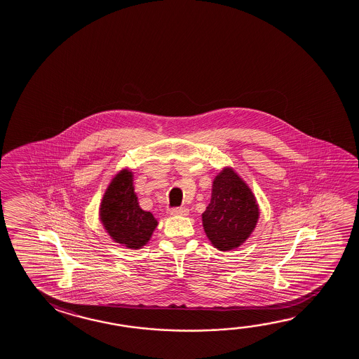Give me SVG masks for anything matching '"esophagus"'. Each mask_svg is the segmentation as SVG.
Masks as SVG:
<instances>
[{
    "mask_svg": "<svg viewBox=\"0 0 359 359\" xmlns=\"http://www.w3.org/2000/svg\"><path fill=\"white\" fill-rule=\"evenodd\" d=\"M171 215H174V217H187L189 214L188 208H174V209H171L170 212Z\"/></svg>",
    "mask_w": 359,
    "mask_h": 359,
    "instance_id": "esophagus-1",
    "label": "esophagus"
}]
</instances>
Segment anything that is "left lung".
Returning a JSON list of instances; mask_svg holds the SVG:
<instances>
[{
    "instance_id": "left-lung-1",
    "label": "left lung",
    "mask_w": 359,
    "mask_h": 359,
    "mask_svg": "<svg viewBox=\"0 0 359 359\" xmlns=\"http://www.w3.org/2000/svg\"><path fill=\"white\" fill-rule=\"evenodd\" d=\"M258 201L233 168H224L212 180V199L201 214L203 228L212 247L229 252L243 245L258 223Z\"/></svg>"
}]
</instances>
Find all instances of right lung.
Returning <instances> with one entry per match:
<instances>
[{
    "label": "right lung",
    "instance_id": "right-lung-1",
    "mask_svg": "<svg viewBox=\"0 0 359 359\" xmlns=\"http://www.w3.org/2000/svg\"><path fill=\"white\" fill-rule=\"evenodd\" d=\"M134 190L133 171H118L102 196L99 217L112 241L136 250L147 245L159 222L142 210Z\"/></svg>",
    "mask_w": 359,
    "mask_h": 359
}]
</instances>
